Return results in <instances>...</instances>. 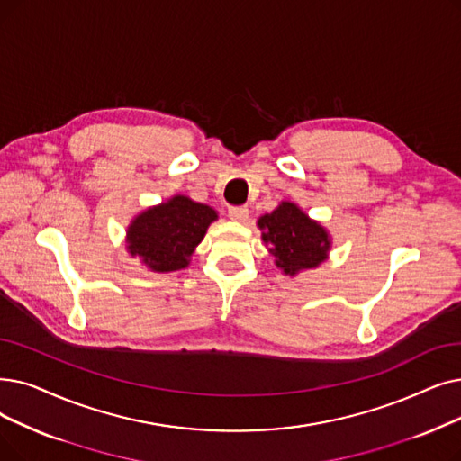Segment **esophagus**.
<instances>
[{"label": "esophagus", "instance_id": "obj_1", "mask_svg": "<svg viewBox=\"0 0 461 461\" xmlns=\"http://www.w3.org/2000/svg\"><path fill=\"white\" fill-rule=\"evenodd\" d=\"M230 218L233 220V222H241V224H245L247 220H249V209L247 207H243V205H239V207H230Z\"/></svg>", "mask_w": 461, "mask_h": 461}]
</instances>
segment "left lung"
Returning <instances> with one entry per match:
<instances>
[{"label": "left lung", "mask_w": 461, "mask_h": 461, "mask_svg": "<svg viewBox=\"0 0 461 461\" xmlns=\"http://www.w3.org/2000/svg\"><path fill=\"white\" fill-rule=\"evenodd\" d=\"M256 226L269 254L275 256L276 269L285 275L295 276L316 269L330 258V231L294 202H280L275 211L259 216Z\"/></svg>", "instance_id": "left-lung-1"}]
</instances>
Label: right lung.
<instances>
[{"label":"right lung","instance_id":"obj_1","mask_svg":"<svg viewBox=\"0 0 461 461\" xmlns=\"http://www.w3.org/2000/svg\"><path fill=\"white\" fill-rule=\"evenodd\" d=\"M218 212L176 194L133 216L126 230V250L154 273H171L190 266L195 247L203 241Z\"/></svg>","mask_w":461,"mask_h":461}]
</instances>
